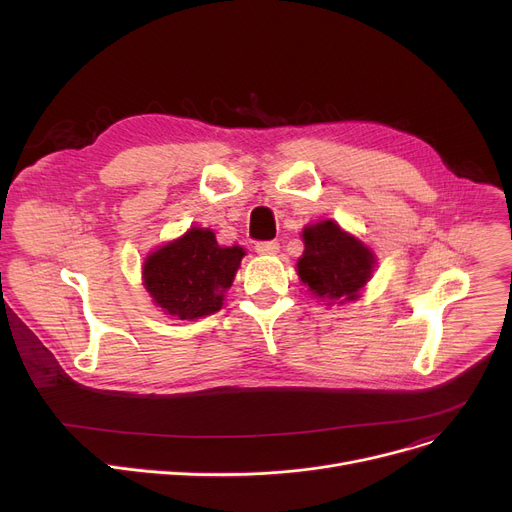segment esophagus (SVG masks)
<instances>
[{"label": "esophagus", "mask_w": 512, "mask_h": 512, "mask_svg": "<svg viewBox=\"0 0 512 512\" xmlns=\"http://www.w3.org/2000/svg\"><path fill=\"white\" fill-rule=\"evenodd\" d=\"M255 251L259 255H276L280 251V245L276 240H267V242H257L255 245Z\"/></svg>", "instance_id": "esophagus-1"}]
</instances>
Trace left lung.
Listing matches in <instances>:
<instances>
[{
  "mask_svg": "<svg viewBox=\"0 0 512 512\" xmlns=\"http://www.w3.org/2000/svg\"><path fill=\"white\" fill-rule=\"evenodd\" d=\"M305 251L297 261L299 280L326 305L353 303L373 278L375 253L336 220H319L301 232Z\"/></svg>",
  "mask_w": 512,
  "mask_h": 512,
  "instance_id": "8db88e82",
  "label": "left lung"
}]
</instances>
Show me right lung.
<instances>
[{
	"instance_id": "1",
	"label": "right lung",
	"mask_w": 512,
	"mask_h": 512,
	"mask_svg": "<svg viewBox=\"0 0 512 512\" xmlns=\"http://www.w3.org/2000/svg\"><path fill=\"white\" fill-rule=\"evenodd\" d=\"M245 249L222 247L209 228H188L143 261V286L172 319H201L224 305Z\"/></svg>"
}]
</instances>
